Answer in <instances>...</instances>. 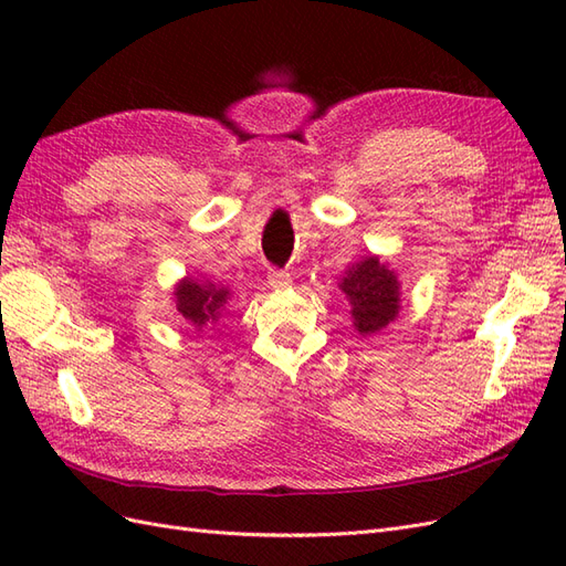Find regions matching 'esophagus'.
I'll return each mask as SVG.
<instances>
[{
	"instance_id": "obj_1",
	"label": "esophagus",
	"mask_w": 566,
	"mask_h": 566,
	"mask_svg": "<svg viewBox=\"0 0 566 566\" xmlns=\"http://www.w3.org/2000/svg\"><path fill=\"white\" fill-rule=\"evenodd\" d=\"M269 285L273 290H285L293 285V279H290L287 271H269Z\"/></svg>"
}]
</instances>
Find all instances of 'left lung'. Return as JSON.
I'll use <instances>...</instances> for the list:
<instances>
[{"label": "left lung", "instance_id": "obj_1", "mask_svg": "<svg viewBox=\"0 0 566 566\" xmlns=\"http://www.w3.org/2000/svg\"><path fill=\"white\" fill-rule=\"evenodd\" d=\"M339 290L352 304L354 328L361 335L380 333L401 310L399 281L380 256H366L339 281Z\"/></svg>", "mask_w": 566, "mask_h": 566}]
</instances>
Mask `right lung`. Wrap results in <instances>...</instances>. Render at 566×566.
Returning <instances> with one entry per match:
<instances>
[{
    "label": "right lung",
    "mask_w": 566,
    "mask_h": 566,
    "mask_svg": "<svg viewBox=\"0 0 566 566\" xmlns=\"http://www.w3.org/2000/svg\"><path fill=\"white\" fill-rule=\"evenodd\" d=\"M177 297V312L184 316L186 323L193 328L202 331L205 325H212L219 321L221 310L229 302L227 287H214L212 283H198L193 279H184L175 287Z\"/></svg>",
    "instance_id": "right-lung-1"
}]
</instances>
